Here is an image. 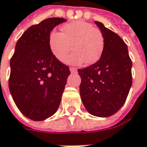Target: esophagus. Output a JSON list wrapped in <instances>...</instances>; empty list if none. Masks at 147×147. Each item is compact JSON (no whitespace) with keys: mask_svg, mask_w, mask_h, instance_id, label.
Wrapping results in <instances>:
<instances>
[{"mask_svg":"<svg viewBox=\"0 0 147 147\" xmlns=\"http://www.w3.org/2000/svg\"><path fill=\"white\" fill-rule=\"evenodd\" d=\"M69 70H70L71 73H76V72H77V69H76L75 67H69Z\"/></svg>","mask_w":147,"mask_h":147,"instance_id":"esophagus-1","label":"esophagus"}]
</instances>
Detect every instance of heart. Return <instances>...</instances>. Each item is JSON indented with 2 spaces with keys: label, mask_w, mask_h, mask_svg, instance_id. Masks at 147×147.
<instances>
[{
  "label": "heart",
  "mask_w": 147,
  "mask_h": 147,
  "mask_svg": "<svg viewBox=\"0 0 147 147\" xmlns=\"http://www.w3.org/2000/svg\"><path fill=\"white\" fill-rule=\"evenodd\" d=\"M62 33L52 31L48 37V46L58 61H63L70 51L73 52L66 58L67 64L80 65L96 63L104 50V37L101 32L91 24L78 20L64 24Z\"/></svg>",
  "instance_id": "obj_1"
}]
</instances>
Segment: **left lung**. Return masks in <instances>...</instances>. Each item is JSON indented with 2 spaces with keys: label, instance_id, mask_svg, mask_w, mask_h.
<instances>
[{
  "label": "left lung",
  "instance_id": "obj_1",
  "mask_svg": "<svg viewBox=\"0 0 147 147\" xmlns=\"http://www.w3.org/2000/svg\"><path fill=\"white\" fill-rule=\"evenodd\" d=\"M95 24L103 34L104 50L96 63L78 69L80 92L89 113L107 118L115 114L127 99L132 85V61L119 35L100 22Z\"/></svg>",
  "mask_w": 147,
  "mask_h": 147
}]
</instances>
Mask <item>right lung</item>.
Returning <instances> with one entry per match:
<instances>
[{
    "mask_svg": "<svg viewBox=\"0 0 147 147\" xmlns=\"http://www.w3.org/2000/svg\"><path fill=\"white\" fill-rule=\"evenodd\" d=\"M67 20L50 18L29 27L18 40L10 61L9 90L19 111L28 119L42 121L57 110L69 67L51 54L48 37Z\"/></svg>",
    "mask_w": 147,
    "mask_h": 147,
    "instance_id": "right-lung-1",
    "label": "right lung"
}]
</instances>
